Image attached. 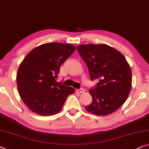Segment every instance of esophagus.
<instances>
[{
  "label": "esophagus",
  "mask_w": 149,
  "mask_h": 149,
  "mask_svg": "<svg viewBox=\"0 0 149 149\" xmlns=\"http://www.w3.org/2000/svg\"><path fill=\"white\" fill-rule=\"evenodd\" d=\"M76 91L77 93H83L85 92V90H84L83 89H82V88H81V89H76Z\"/></svg>",
  "instance_id": "obj_1"
}]
</instances>
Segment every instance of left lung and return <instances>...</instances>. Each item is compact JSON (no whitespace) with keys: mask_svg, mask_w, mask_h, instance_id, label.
<instances>
[{"mask_svg":"<svg viewBox=\"0 0 149 149\" xmlns=\"http://www.w3.org/2000/svg\"><path fill=\"white\" fill-rule=\"evenodd\" d=\"M77 50L87 64L91 81L99 79L89 90L92 102L85 109L106 116L124 104L132 87V71L120 52L106 44L79 45Z\"/></svg>","mask_w":149,"mask_h":149,"instance_id":"1","label":"left lung"}]
</instances>
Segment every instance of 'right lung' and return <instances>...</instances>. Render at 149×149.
<instances>
[{
	"label": "right lung",
	"mask_w": 149,
	"mask_h": 149,
	"mask_svg": "<svg viewBox=\"0 0 149 149\" xmlns=\"http://www.w3.org/2000/svg\"><path fill=\"white\" fill-rule=\"evenodd\" d=\"M76 48L69 44L47 43L34 48L19 66L17 84L21 100L30 110L40 116H52L61 110L74 88L56 79L60 66Z\"/></svg>",
	"instance_id": "1"
}]
</instances>
